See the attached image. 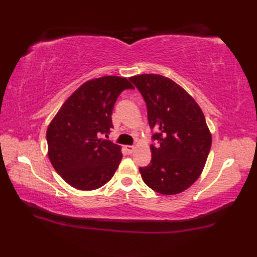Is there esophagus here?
<instances>
[{"label":"esophagus","mask_w":257,"mask_h":257,"mask_svg":"<svg viewBox=\"0 0 257 257\" xmlns=\"http://www.w3.org/2000/svg\"><path fill=\"white\" fill-rule=\"evenodd\" d=\"M134 150H135V147H134V146H125V151H126L128 154L133 153Z\"/></svg>","instance_id":"esophagus-1"}]
</instances>
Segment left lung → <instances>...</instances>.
<instances>
[{"label":"left lung","instance_id":"1","mask_svg":"<svg viewBox=\"0 0 257 257\" xmlns=\"http://www.w3.org/2000/svg\"><path fill=\"white\" fill-rule=\"evenodd\" d=\"M130 80L143 95L148 121L155 133L150 146L152 159L139 167L144 182L164 195L181 193L195 182L211 148L205 115L194 98L167 77L143 74Z\"/></svg>","mask_w":257,"mask_h":257}]
</instances>
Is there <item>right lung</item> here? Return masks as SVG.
<instances>
[{"mask_svg": "<svg viewBox=\"0 0 257 257\" xmlns=\"http://www.w3.org/2000/svg\"><path fill=\"white\" fill-rule=\"evenodd\" d=\"M134 89L128 79L105 76L84 82L62 105L47 128L48 157L56 172L82 191L96 190L114 175L121 147L102 138L111 132L116 98Z\"/></svg>", "mask_w": 257, "mask_h": 257, "instance_id": "1", "label": "right lung"}]
</instances>
